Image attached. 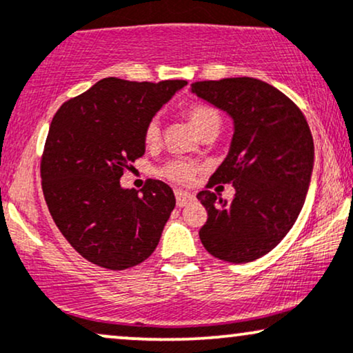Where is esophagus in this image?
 <instances>
[{
  "instance_id": "34e87169",
  "label": "esophagus",
  "mask_w": 353,
  "mask_h": 353,
  "mask_svg": "<svg viewBox=\"0 0 353 353\" xmlns=\"http://www.w3.org/2000/svg\"><path fill=\"white\" fill-rule=\"evenodd\" d=\"M174 195H176V203L177 207H185L188 203H190L194 201V195L185 192V190H181V189H176L174 190Z\"/></svg>"
}]
</instances>
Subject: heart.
I'll use <instances>...</instances> for the list:
<instances>
[{
  "label": "heart",
  "instance_id": "b5f03b06",
  "mask_svg": "<svg viewBox=\"0 0 353 353\" xmlns=\"http://www.w3.org/2000/svg\"><path fill=\"white\" fill-rule=\"evenodd\" d=\"M184 113L201 136L210 133L217 134L222 128V114L217 108L209 103H192L184 110ZM143 139L148 148H156L161 143V123L158 118H151L146 123L143 131ZM199 169H201V165L195 161L171 159L159 169V174L164 179L176 182V184H189Z\"/></svg>",
  "mask_w": 353,
  "mask_h": 353
}]
</instances>
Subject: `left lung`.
Instances as JSON below:
<instances>
[{"label": "left lung", "mask_w": 353, "mask_h": 353, "mask_svg": "<svg viewBox=\"0 0 353 353\" xmlns=\"http://www.w3.org/2000/svg\"><path fill=\"white\" fill-rule=\"evenodd\" d=\"M201 99L235 121L230 152L205 189L233 184L230 202L202 190L207 222L199 230L212 256L250 263L281 241L303 209L314 164V143L303 112L273 85L252 77L192 83Z\"/></svg>", "instance_id": "1"}]
</instances>
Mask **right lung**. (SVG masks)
Masks as SVG:
<instances>
[{"label":"right lung","instance_id":"add662e5","mask_svg":"<svg viewBox=\"0 0 353 353\" xmlns=\"http://www.w3.org/2000/svg\"><path fill=\"white\" fill-rule=\"evenodd\" d=\"M185 80H100L54 114L41 184L55 225L85 260L120 271L154 252L176 205L172 189L148 179L143 194L120 179L144 154L143 131Z\"/></svg>","mask_w":353,"mask_h":353}]
</instances>
